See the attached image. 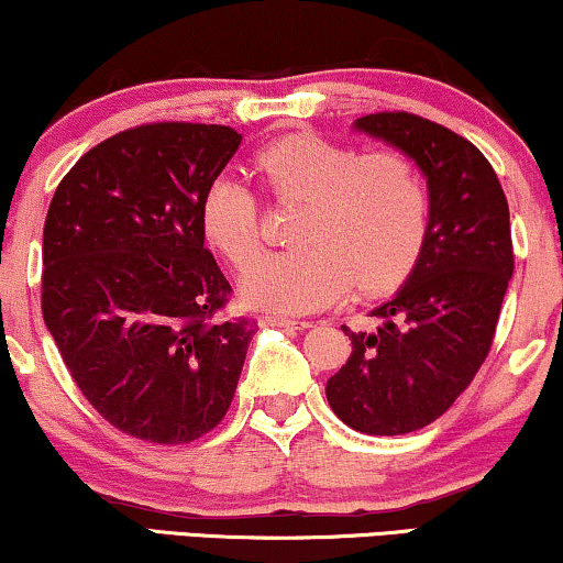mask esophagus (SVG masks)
<instances>
[{
    "mask_svg": "<svg viewBox=\"0 0 563 563\" xmlns=\"http://www.w3.org/2000/svg\"><path fill=\"white\" fill-rule=\"evenodd\" d=\"M264 325L305 330V328H310V322H307V320H291V318H276V314H268V318H264Z\"/></svg>",
    "mask_w": 563,
    "mask_h": 563,
    "instance_id": "1",
    "label": "esophagus"
}]
</instances>
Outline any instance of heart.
Here are the masks:
<instances>
[{
    "instance_id": "1",
    "label": "heart",
    "mask_w": 563,
    "mask_h": 563,
    "mask_svg": "<svg viewBox=\"0 0 563 563\" xmlns=\"http://www.w3.org/2000/svg\"><path fill=\"white\" fill-rule=\"evenodd\" d=\"M256 166L276 199L305 202L291 241L261 251V202L251 184L220 172L199 202L202 233L235 268L249 305L282 314L318 312L358 284L376 291L402 279L418 261L430 222L420 168L402 151L358 153L318 135H289L258 151Z\"/></svg>"
}]
</instances>
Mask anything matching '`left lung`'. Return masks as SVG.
<instances>
[{
  "instance_id": "obj_1",
  "label": "left lung",
  "mask_w": 563,
  "mask_h": 563,
  "mask_svg": "<svg viewBox=\"0 0 563 563\" xmlns=\"http://www.w3.org/2000/svg\"><path fill=\"white\" fill-rule=\"evenodd\" d=\"M353 128L418 164L430 222L407 282L372 310L374 328L343 325L353 351L325 395L358 433L402 435L441 418L487 358L515 266L510 210L495 168L453 130L410 112Z\"/></svg>"
}]
</instances>
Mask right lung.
Wrapping results in <instances>:
<instances>
[{"mask_svg":"<svg viewBox=\"0 0 563 563\" xmlns=\"http://www.w3.org/2000/svg\"><path fill=\"white\" fill-rule=\"evenodd\" d=\"M243 137L153 122L76 161L43 228V320L89 405L122 433L179 445L225 418L256 322L225 320L230 284L199 202Z\"/></svg>","mask_w":563,"mask_h":563,"instance_id":"add662e5","label":"right lung"}]
</instances>
